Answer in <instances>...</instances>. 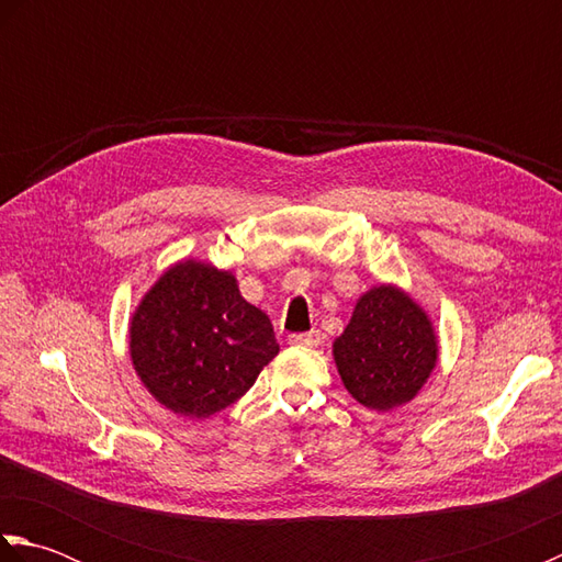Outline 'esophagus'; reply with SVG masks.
<instances>
[{"instance_id": "esophagus-1", "label": "esophagus", "mask_w": 562, "mask_h": 562, "mask_svg": "<svg viewBox=\"0 0 562 562\" xmlns=\"http://www.w3.org/2000/svg\"><path fill=\"white\" fill-rule=\"evenodd\" d=\"M288 340H290V345H304V348H316V345L324 342V336H321V330H308V333H292Z\"/></svg>"}]
</instances>
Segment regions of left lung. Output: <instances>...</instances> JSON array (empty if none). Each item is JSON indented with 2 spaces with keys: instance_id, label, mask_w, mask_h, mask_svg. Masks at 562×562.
Instances as JSON below:
<instances>
[{
  "instance_id": "8db88e82",
  "label": "left lung",
  "mask_w": 562,
  "mask_h": 562,
  "mask_svg": "<svg viewBox=\"0 0 562 562\" xmlns=\"http://www.w3.org/2000/svg\"><path fill=\"white\" fill-rule=\"evenodd\" d=\"M338 372L355 401L372 411L408 403L437 364L432 324L396 288L369 290L333 342Z\"/></svg>"
}]
</instances>
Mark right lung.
Here are the masks:
<instances>
[{
  "instance_id": "obj_1",
  "label": "right lung",
  "mask_w": 562,
  "mask_h": 562,
  "mask_svg": "<svg viewBox=\"0 0 562 562\" xmlns=\"http://www.w3.org/2000/svg\"><path fill=\"white\" fill-rule=\"evenodd\" d=\"M130 352L154 398L173 413L207 417L241 398L280 345L229 272L186 260L137 306Z\"/></svg>"
}]
</instances>
